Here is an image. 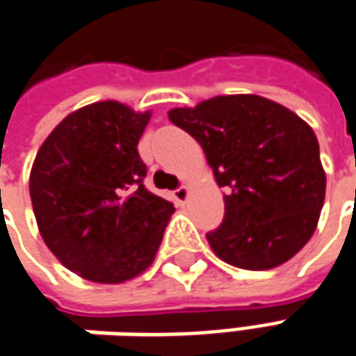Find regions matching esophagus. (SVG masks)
<instances>
[{
    "instance_id": "1",
    "label": "esophagus",
    "mask_w": 356,
    "mask_h": 356,
    "mask_svg": "<svg viewBox=\"0 0 356 356\" xmlns=\"http://www.w3.org/2000/svg\"><path fill=\"white\" fill-rule=\"evenodd\" d=\"M187 197H189V189H187L185 185H181V187H177V189L173 191V199H175L179 204L187 201Z\"/></svg>"
}]
</instances>
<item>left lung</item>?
<instances>
[{
    "mask_svg": "<svg viewBox=\"0 0 356 356\" xmlns=\"http://www.w3.org/2000/svg\"><path fill=\"white\" fill-rule=\"evenodd\" d=\"M169 120L201 143L225 218L207 232L215 254L244 270L288 262L315 232L325 199V171L313 129L262 96H216L175 108Z\"/></svg>",
    "mask_w": 356,
    "mask_h": 356,
    "instance_id": "1",
    "label": "left lung"
}]
</instances>
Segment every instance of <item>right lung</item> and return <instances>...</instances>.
<instances>
[{"label": "right lung", "mask_w": 356, "mask_h": 356, "mask_svg": "<svg viewBox=\"0 0 356 356\" xmlns=\"http://www.w3.org/2000/svg\"><path fill=\"white\" fill-rule=\"evenodd\" d=\"M149 112L96 102L44 140L29 179L44 244L63 266L98 284H120L154 262L173 202L145 189L138 141Z\"/></svg>", "instance_id": "obj_1"}]
</instances>
